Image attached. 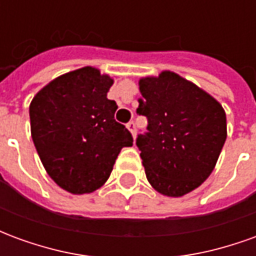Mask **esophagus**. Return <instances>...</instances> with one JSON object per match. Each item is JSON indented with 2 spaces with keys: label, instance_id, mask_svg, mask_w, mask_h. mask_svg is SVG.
<instances>
[{
  "label": "esophagus",
  "instance_id": "1",
  "mask_svg": "<svg viewBox=\"0 0 256 256\" xmlns=\"http://www.w3.org/2000/svg\"><path fill=\"white\" fill-rule=\"evenodd\" d=\"M128 128L130 130L132 136H133V137H136V123H134L133 120H130V122L128 123Z\"/></svg>",
  "mask_w": 256,
  "mask_h": 256
}]
</instances>
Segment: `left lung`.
<instances>
[{
  "instance_id": "obj_1",
  "label": "left lung",
  "mask_w": 256,
  "mask_h": 256,
  "mask_svg": "<svg viewBox=\"0 0 256 256\" xmlns=\"http://www.w3.org/2000/svg\"><path fill=\"white\" fill-rule=\"evenodd\" d=\"M138 115L148 119L138 134L150 184L164 196L180 198L210 177L226 140V115L214 97L178 74L140 79Z\"/></svg>"
}]
</instances>
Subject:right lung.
<instances>
[{
  "label": "right lung",
  "instance_id": "obj_1",
  "mask_svg": "<svg viewBox=\"0 0 256 256\" xmlns=\"http://www.w3.org/2000/svg\"><path fill=\"white\" fill-rule=\"evenodd\" d=\"M114 84L97 68L84 67L53 79L30 104L31 137L42 164L60 188L94 192L110 177L132 133L115 120L116 102L106 98Z\"/></svg>",
  "mask_w": 256,
  "mask_h": 256
}]
</instances>
